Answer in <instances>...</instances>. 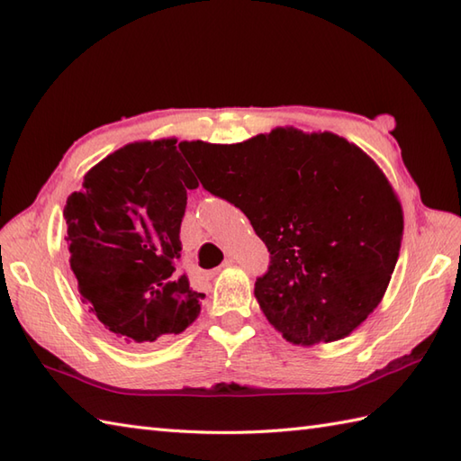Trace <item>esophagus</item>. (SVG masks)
I'll return each instance as SVG.
<instances>
[{
  "mask_svg": "<svg viewBox=\"0 0 461 461\" xmlns=\"http://www.w3.org/2000/svg\"><path fill=\"white\" fill-rule=\"evenodd\" d=\"M231 263H233L231 259H225V261L221 263V267H230V266H231ZM218 271H220V269H215V271L212 273V276H218Z\"/></svg>",
  "mask_w": 461,
  "mask_h": 461,
  "instance_id": "esophagus-1",
  "label": "esophagus"
}]
</instances>
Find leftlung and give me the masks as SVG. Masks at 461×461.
<instances>
[{
    "instance_id": "obj_1",
    "label": "left lung",
    "mask_w": 461,
    "mask_h": 461,
    "mask_svg": "<svg viewBox=\"0 0 461 461\" xmlns=\"http://www.w3.org/2000/svg\"><path fill=\"white\" fill-rule=\"evenodd\" d=\"M182 152L203 188L246 213L267 246L256 297L289 342L339 340L378 307L404 220L393 185L358 146L276 129L240 144L184 142Z\"/></svg>"
}]
</instances>
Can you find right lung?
Here are the masks:
<instances>
[{
	"label": "right lung",
	"mask_w": 461,
	"mask_h": 461,
	"mask_svg": "<svg viewBox=\"0 0 461 461\" xmlns=\"http://www.w3.org/2000/svg\"><path fill=\"white\" fill-rule=\"evenodd\" d=\"M194 188L176 139H164L106 156L68 195L65 240L81 301L126 345L168 340L200 315L203 295L178 269Z\"/></svg>",
	"instance_id": "obj_1"
}]
</instances>
